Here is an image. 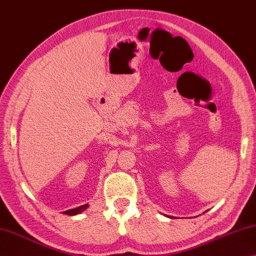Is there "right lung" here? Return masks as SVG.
I'll return each mask as SVG.
<instances>
[{
	"mask_svg": "<svg viewBox=\"0 0 256 256\" xmlns=\"http://www.w3.org/2000/svg\"><path fill=\"white\" fill-rule=\"evenodd\" d=\"M87 207H88V205H82V206L78 207V208H73V210H66V212H64V214H66V215H76L78 213H81V212H84Z\"/></svg>",
	"mask_w": 256,
	"mask_h": 256,
	"instance_id": "add662e5",
	"label": "right lung"
}]
</instances>
